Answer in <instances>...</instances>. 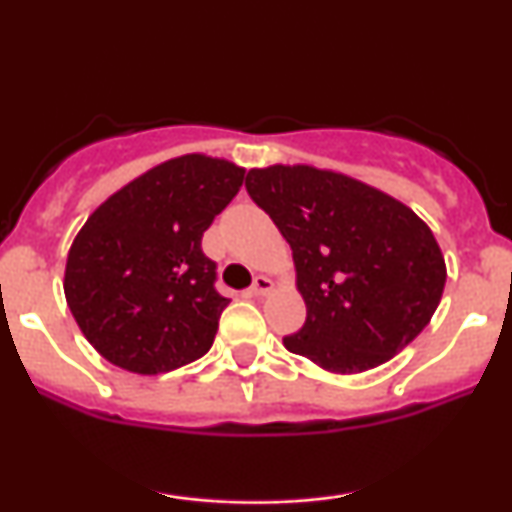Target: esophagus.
Wrapping results in <instances>:
<instances>
[{"label":"esophagus","mask_w":512,"mask_h":512,"mask_svg":"<svg viewBox=\"0 0 512 512\" xmlns=\"http://www.w3.org/2000/svg\"><path fill=\"white\" fill-rule=\"evenodd\" d=\"M272 289H274L272 279H267V276H255V281H252V286H250V293L252 296H267Z\"/></svg>","instance_id":"34e87169"}]
</instances>
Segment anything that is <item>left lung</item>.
<instances>
[{"instance_id": "obj_1", "label": "left lung", "mask_w": 512, "mask_h": 512, "mask_svg": "<svg viewBox=\"0 0 512 512\" xmlns=\"http://www.w3.org/2000/svg\"><path fill=\"white\" fill-rule=\"evenodd\" d=\"M248 195L293 250L305 325L284 346L330 373H363L414 342L436 313L445 260L407 204L334 170L252 168Z\"/></svg>"}]
</instances>
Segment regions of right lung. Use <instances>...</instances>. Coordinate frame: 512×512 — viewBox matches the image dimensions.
<instances>
[{"label":"right lung","mask_w":512,"mask_h":512,"mask_svg":"<svg viewBox=\"0 0 512 512\" xmlns=\"http://www.w3.org/2000/svg\"><path fill=\"white\" fill-rule=\"evenodd\" d=\"M245 168L185 154L127 182L88 216L64 267V298L113 366L158 375L202 358L221 310L202 236L238 195Z\"/></svg>","instance_id":"1"}]
</instances>
